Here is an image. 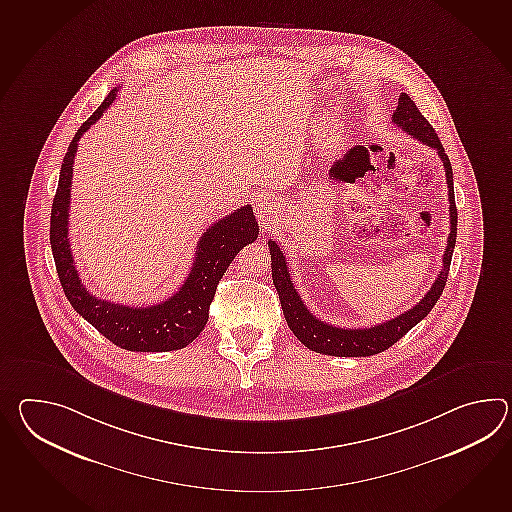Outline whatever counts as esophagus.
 I'll use <instances>...</instances> for the list:
<instances>
[{
	"mask_svg": "<svg viewBox=\"0 0 512 512\" xmlns=\"http://www.w3.org/2000/svg\"><path fill=\"white\" fill-rule=\"evenodd\" d=\"M255 215L261 220L262 224H270L273 216L277 215V204L272 198H259L257 207H255Z\"/></svg>",
	"mask_w": 512,
	"mask_h": 512,
	"instance_id": "obj_1",
	"label": "esophagus"
}]
</instances>
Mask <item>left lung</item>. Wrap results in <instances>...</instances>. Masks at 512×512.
<instances>
[{
    "label": "left lung",
    "mask_w": 512,
    "mask_h": 512,
    "mask_svg": "<svg viewBox=\"0 0 512 512\" xmlns=\"http://www.w3.org/2000/svg\"><path fill=\"white\" fill-rule=\"evenodd\" d=\"M393 125L400 126L409 136L422 141L424 145L437 150L439 158L443 161L444 172H446V183H448V200H450V235L448 244L443 255V270L437 275L432 288L428 294L422 297L421 301L413 308L406 310L397 318L389 319L386 323H380L375 327L365 329H341L334 327L325 321L312 316L305 307L303 299L297 294L296 286L290 279L288 264L284 259V253L275 240H268V248L272 255V279L277 294L281 299L284 318L290 330L296 334L297 340L301 341L310 351L319 354H330V356H373L389 349L393 343H397L408 330L413 329L419 321L426 318L432 308L435 307L437 299L441 297L444 284L450 272V262L455 248V237H457V209H455L454 198V172L450 159L444 152L439 136L435 134L433 126L426 121V117L419 112V108L409 99V95L402 93L398 97L397 110L393 112Z\"/></svg>",
    "instance_id": "1"
}]
</instances>
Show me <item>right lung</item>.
<instances>
[{
	"label": "right lung",
	"instance_id": "obj_1",
	"mask_svg": "<svg viewBox=\"0 0 512 512\" xmlns=\"http://www.w3.org/2000/svg\"><path fill=\"white\" fill-rule=\"evenodd\" d=\"M117 88L108 93L104 103L84 121L69 143L62 161L58 189L51 209V250L55 257L58 279L71 307L91 323L104 338L117 347L136 353H165L187 347L198 338L209 319V305L216 286L231 261L244 246L259 237V224L251 205L220 218L198 240L193 268L180 290L150 307H128L90 294L80 281L69 244V198L77 145L82 134L110 108Z\"/></svg>",
	"mask_w": 512,
	"mask_h": 512
}]
</instances>
